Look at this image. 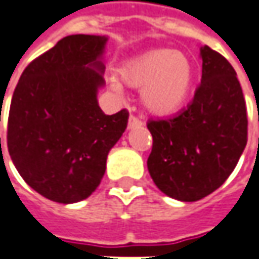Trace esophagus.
<instances>
[{"label": "esophagus", "mask_w": 259, "mask_h": 259, "mask_svg": "<svg viewBox=\"0 0 259 259\" xmlns=\"http://www.w3.org/2000/svg\"><path fill=\"white\" fill-rule=\"evenodd\" d=\"M141 126H143V121L141 118H138L136 116H130L127 129H136V127H141Z\"/></svg>", "instance_id": "34e87169"}]
</instances>
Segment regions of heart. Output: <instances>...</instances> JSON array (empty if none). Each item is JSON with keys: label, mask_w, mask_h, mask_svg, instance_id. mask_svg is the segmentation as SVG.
I'll use <instances>...</instances> for the list:
<instances>
[{"label": "heart", "mask_w": 259, "mask_h": 259, "mask_svg": "<svg viewBox=\"0 0 259 259\" xmlns=\"http://www.w3.org/2000/svg\"><path fill=\"white\" fill-rule=\"evenodd\" d=\"M120 78L132 87H142V100L155 114H174L190 96L194 71L186 55L171 49H155L132 58L118 68ZM118 90L117 79H110Z\"/></svg>", "instance_id": "b5f03b06"}]
</instances>
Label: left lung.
<instances>
[{"mask_svg": "<svg viewBox=\"0 0 259 259\" xmlns=\"http://www.w3.org/2000/svg\"><path fill=\"white\" fill-rule=\"evenodd\" d=\"M200 56L201 82L193 101L175 117L148 121L152 178L166 196L186 201L219 188L248 141L246 106L233 66L208 46Z\"/></svg>", "mask_w": 259, "mask_h": 259, "instance_id": "8db88e82", "label": "left lung"}]
</instances>
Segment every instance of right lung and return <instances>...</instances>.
<instances>
[{
	"mask_svg": "<svg viewBox=\"0 0 259 259\" xmlns=\"http://www.w3.org/2000/svg\"><path fill=\"white\" fill-rule=\"evenodd\" d=\"M106 43V36L63 37L28 63L13 94L8 149L24 181L53 201L90 196L127 127V110L107 116L97 101Z\"/></svg>",
	"mask_w": 259,
	"mask_h": 259,
	"instance_id": "obj_1",
	"label": "right lung"
}]
</instances>
